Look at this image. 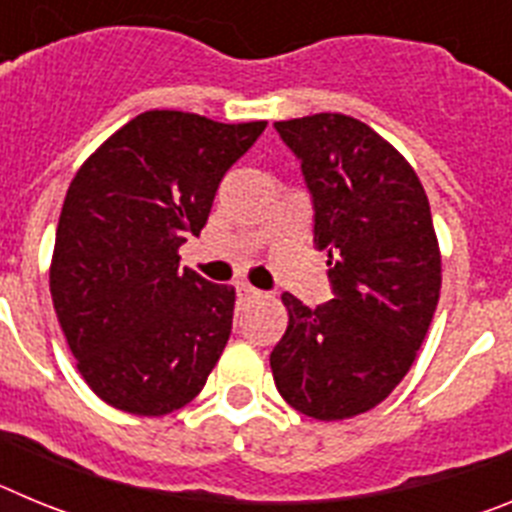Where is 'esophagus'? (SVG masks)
I'll return each mask as SVG.
<instances>
[{"mask_svg":"<svg viewBox=\"0 0 512 512\" xmlns=\"http://www.w3.org/2000/svg\"><path fill=\"white\" fill-rule=\"evenodd\" d=\"M235 292H238V297H241V300H256V297L264 295V292H261V289L251 287V284H248V282H241V284H238V287H235Z\"/></svg>","mask_w":512,"mask_h":512,"instance_id":"esophagus-1","label":"esophagus"}]
</instances>
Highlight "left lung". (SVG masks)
<instances>
[{"mask_svg": "<svg viewBox=\"0 0 512 512\" xmlns=\"http://www.w3.org/2000/svg\"><path fill=\"white\" fill-rule=\"evenodd\" d=\"M274 128L300 161L333 300L310 310L284 292L289 323L271 374L307 418H354L402 382L436 312L431 205L408 161L354 117L320 112Z\"/></svg>", "mask_w": 512, "mask_h": 512, "instance_id": "left-lung-1", "label": "left lung"}]
</instances>
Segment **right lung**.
<instances>
[{
    "mask_svg": "<svg viewBox=\"0 0 512 512\" xmlns=\"http://www.w3.org/2000/svg\"><path fill=\"white\" fill-rule=\"evenodd\" d=\"M266 122L151 110L76 171L56 230L51 295L81 377L107 405L166 415L200 395L233 328L235 289L179 269L230 166Z\"/></svg>",
    "mask_w": 512,
    "mask_h": 512,
    "instance_id": "right-lung-1",
    "label": "right lung"
}]
</instances>
